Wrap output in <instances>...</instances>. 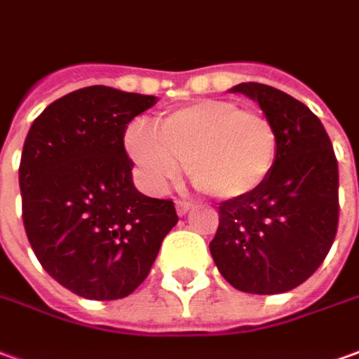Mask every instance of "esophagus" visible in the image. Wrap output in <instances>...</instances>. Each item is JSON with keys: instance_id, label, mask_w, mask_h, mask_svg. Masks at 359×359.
I'll return each instance as SVG.
<instances>
[{"instance_id": "1", "label": "esophagus", "mask_w": 359, "mask_h": 359, "mask_svg": "<svg viewBox=\"0 0 359 359\" xmlns=\"http://www.w3.org/2000/svg\"><path fill=\"white\" fill-rule=\"evenodd\" d=\"M190 210H192V204H188V202H182V200H177V214L187 215Z\"/></svg>"}]
</instances>
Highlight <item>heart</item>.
I'll use <instances>...</instances> for the list:
<instances>
[{
  "label": "heart",
  "mask_w": 359,
  "mask_h": 359,
  "mask_svg": "<svg viewBox=\"0 0 359 359\" xmlns=\"http://www.w3.org/2000/svg\"><path fill=\"white\" fill-rule=\"evenodd\" d=\"M124 144L154 192L179 180L187 165L192 184L217 200L255 194L278 157L272 120L223 99H204L163 114L155 120L154 136L130 128Z\"/></svg>",
  "instance_id": "b5f03b06"
}]
</instances>
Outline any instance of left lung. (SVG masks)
Wrapping results in <instances>:
<instances>
[{
    "instance_id": "1",
    "label": "left lung",
    "mask_w": 359,
    "mask_h": 359,
    "mask_svg": "<svg viewBox=\"0 0 359 359\" xmlns=\"http://www.w3.org/2000/svg\"><path fill=\"white\" fill-rule=\"evenodd\" d=\"M229 91L247 95L272 120L278 157L264 187L219 204L210 252L239 292H290L323 264L337 235V157L320 120L287 93L262 83Z\"/></svg>"
}]
</instances>
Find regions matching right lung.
Wrapping results in <instances>:
<instances>
[{"label":"right lung","instance_id":"obj_1","mask_svg":"<svg viewBox=\"0 0 359 359\" xmlns=\"http://www.w3.org/2000/svg\"><path fill=\"white\" fill-rule=\"evenodd\" d=\"M157 97L93 85L42 110L22 145V223L57 284L85 299H122L144 282L179 222L171 200L142 194L124 149L128 124Z\"/></svg>","mask_w":359,"mask_h":359}]
</instances>
